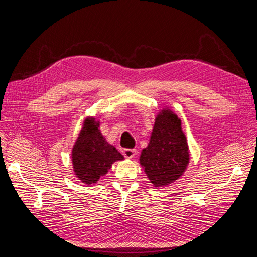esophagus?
Listing matches in <instances>:
<instances>
[{"label":"esophagus","mask_w":257,"mask_h":257,"mask_svg":"<svg viewBox=\"0 0 257 257\" xmlns=\"http://www.w3.org/2000/svg\"><path fill=\"white\" fill-rule=\"evenodd\" d=\"M136 153H137V150H136V149H129V148H126V149H123V150H122V155H123V157L127 158V159H132V158H134V157L136 156Z\"/></svg>","instance_id":"34e87169"}]
</instances>
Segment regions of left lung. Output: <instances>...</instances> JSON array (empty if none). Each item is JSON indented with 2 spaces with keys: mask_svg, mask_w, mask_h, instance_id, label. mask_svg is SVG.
Returning <instances> with one entry per match:
<instances>
[{
  "mask_svg": "<svg viewBox=\"0 0 257 257\" xmlns=\"http://www.w3.org/2000/svg\"><path fill=\"white\" fill-rule=\"evenodd\" d=\"M189 163L186 137L181 120L172 110L163 109L155 120L148 146L142 150L140 164L156 187L175 182Z\"/></svg>",
  "mask_w": 257,
  "mask_h": 257,
  "instance_id": "1",
  "label": "left lung"
}]
</instances>
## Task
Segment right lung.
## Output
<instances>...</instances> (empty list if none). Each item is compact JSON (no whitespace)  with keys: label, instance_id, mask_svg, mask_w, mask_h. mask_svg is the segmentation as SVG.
I'll return each instance as SVG.
<instances>
[{"label":"right lung","instance_id":"1","mask_svg":"<svg viewBox=\"0 0 257 257\" xmlns=\"http://www.w3.org/2000/svg\"><path fill=\"white\" fill-rule=\"evenodd\" d=\"M98 128L99 122L94 118L85 119L72 149L74 173L87 185L96 183L100 177L108 173L114 162L123 160L117 149L103 138Z\"/></svg>","mask_w":257,"mask_h":257}]
</instances>
